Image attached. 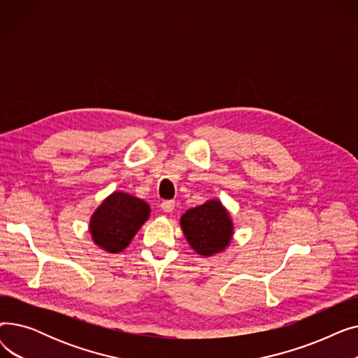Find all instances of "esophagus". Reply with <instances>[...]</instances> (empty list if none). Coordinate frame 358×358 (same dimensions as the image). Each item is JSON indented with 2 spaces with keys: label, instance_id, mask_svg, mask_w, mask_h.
I'll list each match as a JSON object with an SVG mask.
<instances>
[{
  "label": "esophagus",
  "instance_id": "1",
  "mask_svg": "<svg viewBox=\"0 0 358 358\" xmlns=\"http://www.w3.org/2000/svg\"><path fill=\"white\" fill-rule=\"evenodd\" d=\"M174 200H165L161 203V209L165 212V213H171L174 210Z\"/></svg>",
  "mask_w": 358,
  "mask_h": 358
}]
</instances>
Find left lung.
Masks as SVG:
<instances>
[{
  "mask_svg": "<svg viewBox=\"0 0 358 358\" xmlns=\"http://www.w3.org/2000/svg\"><path fill=\"white\" fill-rule=\"evenodd\" d=\"M180 222L190 247L204 257L222 252L234 235L232 219L219 200H209L189 209Z\"/></svg>",
  "mask_w": 358,
  "mask_h": 358,
  "instance_id": "8db88e82",
  "label": "left lung"
}]
</instances>
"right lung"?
<instances>
[{"label": "right lung", "instance_id": "add662e5", "mask_svg": "<svg viewBox=\"0 0 358 358\" xmlns=\"http://www.w3.org/2000/svg\"><path fill=\"white\" fill-rule=\"evenodd\" d=\"M149 213L148 203L135 196L120 192L110 194L90 220L94 243L111 254L123 251L148 220Z\"/></svg>", "mask_w": 358, "mask_h": 358}]
</instances>
